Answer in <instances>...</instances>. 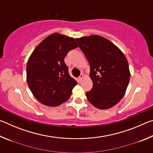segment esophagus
Returning <instances> with one entry per match:
<instances>
[{
    "mask_svg": "<svg viewBox=\"0 0 153 153\" xmlns=\"http://www.w3.org/2000/svg\"><path fill=\"white\" fill-rule=\"evenodd\" d=\"M83 78H84V75H83V74H81V75H80V76H79V81L80 82H81L82 81V80L83 79Z\"/></svg>",
    "mask_w": 153,
    "mask_h": 153,
    "instance_id": "obj_1",
    "label": "esophagus"
}]
</instances>
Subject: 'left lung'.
Returning a JSON list of instances; mask_svg holds the SVG:
<instances>
[{
	"label": "left lung",
	"mask_w": 153,
	"mask_h": 153,
	"mask_svg": "<svg viewBox=\"0 0 153 153\" xmlns=\"http://www.w3.org/2000/svg\"><path fill=\"white\" fill-rule=\"evenodd\" d=\"M76 40L90 67L93 86L86 93L88 100L100 109L113 107L123 97L130 79L126 57L102 36H84Z\"/></svg>",
	"instance_id": "obj_1"
}]
</instances>
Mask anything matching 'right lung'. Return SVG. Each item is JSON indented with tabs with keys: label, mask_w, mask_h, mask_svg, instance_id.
Instances as JSON below:
<instances>
[{
	"label": "right lung",
	"mask_w": 153,
	"mask_h": 153,
	"mask_svg": "<svg viewBox=\"0 0 153 153\" xmlns=\"http://www.w3.org/2000/svg\"><path fill=\"white\" fill-rule=\"evenodd\" d=\"M77 46L74 38L54 33L43 40L30 55L26 67L27 82L42 104L56 107L71 97L77 82L69 76L64 59Z\"/></svg>",
	"instance_id": "right-lung-1"
}]
</instances>
